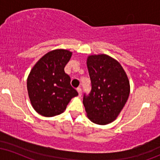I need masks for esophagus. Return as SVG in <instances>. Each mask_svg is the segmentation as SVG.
Masks as SVG:
<instances>
[{"label":"esophagus","mask_w":160,"mask_h":160,"mask_svg":"<svg viewBox=\"0 0 160 160\" xmlns=\"http://www.w3.org/2000/svg\"><path fill=\"white\" fill-rule=\"evenodd\" d=\"M77 91H78L79 96H81V95H82V90H81V89H80V88L79 87V88H78V89H77Z\"/></svg>","instance_id":"obj_1"}]
</instances>
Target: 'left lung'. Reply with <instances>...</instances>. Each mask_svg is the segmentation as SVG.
<instances>
[{
  "label": "left lung",
  "mask_w": 160,
  "mask_h": 160,
  "mask_svg": "<svg viewBox=\"0 0 160 160\" xmlns=\"http://www.w3.org/2000/svg\"><path fill=\"white\" fill-rule=\"evenodd\" d=\"M86 64L92 85L82 100L86 114L94 123L107 125L117 119L127 102L128 77L119 62L108 55L88 56Z\"/></svg>",
  "instance_id": "8db88e82"
}]
</instances>
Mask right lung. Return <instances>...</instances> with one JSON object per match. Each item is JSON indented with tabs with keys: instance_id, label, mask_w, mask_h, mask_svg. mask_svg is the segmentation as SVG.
<instances>
[{
	"instance_id": "right-lung-1",
	"label": "right lung",
	"mask_w": 160,
	"mask_h": 160,
	"mask_svg": "<svg viewBox=\"0 0 160 160\" xmlns=\"http://www.w3.org/2000/svg\"><path fill=\"white\" fill-rule=\"evenodd\" d=\"M72 56L67 49L47 52L34 65L27 79V89L34 109L43 117L61 114L72 98L78 95L71 86L65 67Z\"/></svg>"
}]
</instances>
